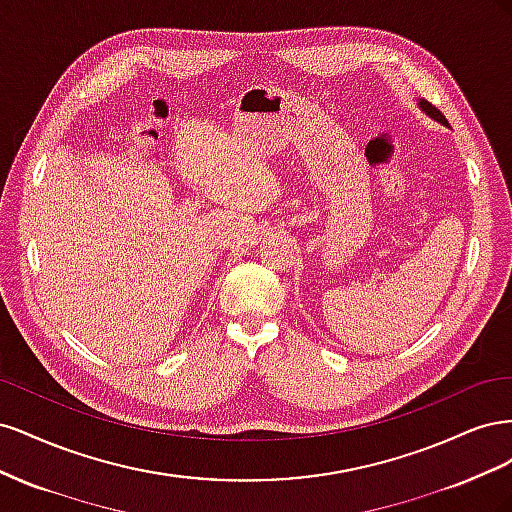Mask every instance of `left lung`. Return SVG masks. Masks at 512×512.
<instances>
[{
    "instance_id": "left-lung-1",
    "label": "left lung",
    "mask_w": 512,
    "mask_h": 512,
    "mask_svg": "<svg viewBox=\"0 0 512 512\" xmlns=\"http://www.w3.org/2000/svg\"><path fill=\"white\" fill-rule=\"evenodd\" d=\"M421 108H423V111L429 115V117H433V119H436V121H440V123H444V126H448V121H446V117L438 111V108L436 106H433L431 102H427V100H421Z\"/></svg>"
}]
</instances>
